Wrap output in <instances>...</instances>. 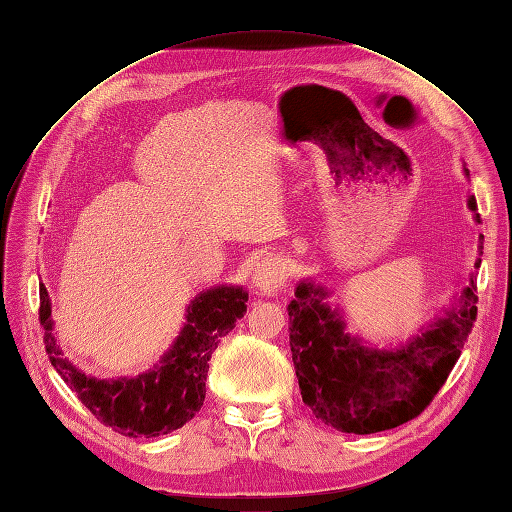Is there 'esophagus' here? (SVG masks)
Segmentation results:
<instances>
[{
    "mask_svg": "<svg viewBox=\"0 0 512 512\" xmlns=\"http://www.w3.org/2000/svg\"><path fill=\"white\" fill-rule=\"evenodd\" d=\"M286 280V260L280 254H269L258 262L254 282L262 292H275Z\"/></svg>",
    "mask_w": 512,
    "mask_h": 512,
    "instance_id": "obj_1",
    "label": "esophagus"
}]
</instances>
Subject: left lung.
I'll use <instances>...</instances> for the list:
<instances>
[{
	"mask_svg": "<svg viewBox=\"0 0 512 512\" xmlns=\"http://www.w3.org/2000/svg\"><path fill=\"white\" fill-rule=\"evenodd\" d=\"M468 205L476 211L474 196ZM474 275L446 318L391 352L363 348L344 333L337 309L322 303L324 290L301 284L288 305L290 350L303 401L316 418L339 431L367 436L421 414L444 386L472 333L478 303Z\"/></svg>",
	"mask_w": 512,
	"mask_h": 512,
	"instance_id": "8db88e82",
	"label": "left lung"
}]
</instances>
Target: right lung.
<instances>
[{
  "instance_id": "obj_1",
  "label": "right lung",
  "mask_w": 512,
  "mask_h": 512,
  "mask_svg": "<svg viewBox=\"0 0 512 512\" xmlns=\"http://www.w3.org/2000/svg\"><path fill=\"white\" fill-rule=\"evenodd\" d=\"M245 303L247 292L243 288L220 286L200 292L188 307V324L162 365L138 378L115 382L87 378L61 356L53 335L49 292L44 286L40 288L38 318L51 365L79 395L83 406L102 425L123 436L156 438L183 427L203 406L211 354L235 322L243 318Z\"/></svg>"
}]
</instances>
